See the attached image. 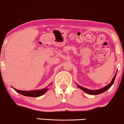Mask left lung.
<instances>
[{
	"instance_id": "obj_1",
	"label": "left lung",
	"mask_w": 124,
	"mask_h": 124,
	"mask_svg": "<svg viewBox=\"0 0 124 124\" xmlns=\"http://www.w3.org/2000/svg\"><path fill=\"white\" fill-rule=\"evenodd\" d=\"M116 75H117V72L116 73L115 76H114L113 79H112V81L110 82V83H109L108 85L105 86V87L101 88V89L95 90V91H94V90H90V89H86V88H84V87H83V86L78 85V86L80 88V89H81V90H83L84 92H85L86 93L91 94V95H97V94L102 93H104V92L107 91V90H108L109 88L111 87V86L113 84L114 81H115V78H116Z\"/></svg>"
}]
</instances>
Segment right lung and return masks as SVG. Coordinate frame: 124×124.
I'll list each match as a JSON object with an SVG mask.
<instances>
[{
    "label": "right lung",
    "instance_id": "1",
    "mask_svg": "<svg viewBox=\"0 0 124 124\" xmlns=\"http://www.w3.org/2000/svg\"><path fill=\"white\" fill-rule=\"evenodd\" d=\"M14 88V89L15 90L16 92H17L19 93L22 94V95L27 96V97H39V96L44 94L48 90L47 88H44V89H43L41 90H34V91H20V90H17L16 89H15L14 88Z\"/></svg>",
    "mask_w": 124,
    "mask_h": 124
}]
</instances>
